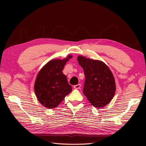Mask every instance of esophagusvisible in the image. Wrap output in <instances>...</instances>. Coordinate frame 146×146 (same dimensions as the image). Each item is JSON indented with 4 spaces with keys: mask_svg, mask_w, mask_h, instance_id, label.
Here are the masks:
<instances>
[{
    "mask_svg": "<svg viewBox=\"0 0 146 146\" xmlns=\"http://www.w3.org/2000/svg\"><path fill=\"white\" fill-rule=\"evenodd\" d=\"M80 87H81V85H80V84L74 85V88H75V89H80Z\"/></svg>",
    "mask_w": 146,
    "mask_h": 146,
    "instance_id": "esophagus-1",
    "label": "esophagus"
}]
</instances>
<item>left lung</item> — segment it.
Masks as SVG:
<instances>
[{
	"label": "left lung",
	"instance_id": "8db88e82",
	"mask_svg": "<svg viewBox=\"0 0 146 146\" xmlns=\"http://www.w3.org/2000/svg\"><path fill=\"white\" fill-rule=\"evenodd\" d=\"M78 63L84 71L83 94L93 106L102 108L110 103L115 93L112 73L104 62L78 56Z\"/></svg>",
	"mask_w": 146,
	"mask_h": 146
}]
</instances>
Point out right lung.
Wrapping results in <instances>:
<instances>
[{"label":"right lung","instance_id":"right-lung-1","mask_svg":"<svg viewBox=\"0 0 146 146\" xmlns=\"http://www.w3.org/2000/svg\"><path fill=\"white\" fill-rule=\"evenodd\" d=\"M71 56L64 60H52L39 71L35 83V92L38 101L48 108L58 106L72 91L63 70Z\"/></svg>","mask_w":146,"mask_h":146}]
</instances>
